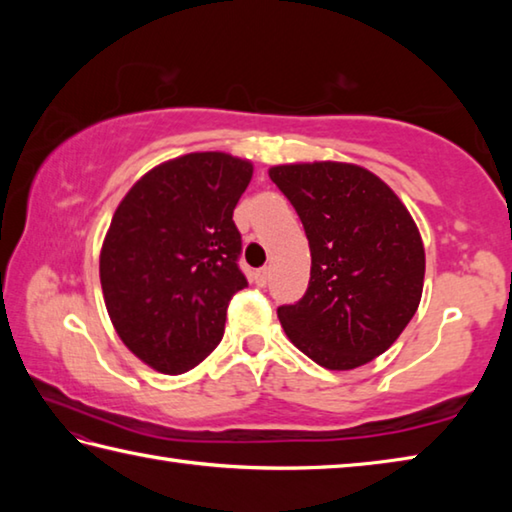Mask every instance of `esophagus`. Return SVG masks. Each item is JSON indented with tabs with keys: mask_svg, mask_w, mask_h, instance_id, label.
Segmentation results:
<instances>
[{
	"mask_svg": "<svg viewBox=\"0 0 512 512\" xmlns=\"http://www.w3.org/2000/svg\"><path fill=\"white\" fill-rule=\"evenodd\" d=\"M268 275H271V268H259V271L255 273V282H257V287H266L268 284Z\"/></svg>",
	"mask_w": 512,
	"mask_h": 512,
	"instance_id": "1",
	"label": "esophagus"
}]
</instances>
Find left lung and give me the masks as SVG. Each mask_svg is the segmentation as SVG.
Returning <instances> with one entry per match:
<instances>
[{
	"label": "left lung",
	"instance_id": "1",
	"mask_svg": "<svg viewBox=\"0 0 512 512\" xmlns=\"http://www.w3.org/2000/svg\"><path fill=\"white\" fill-rule=\"evenodd\" d=\"M268 176L296 207L311 250L307 293L277 318L318 366L359 368L391 348L418 311V225L393 189L359 164H277Z\"/></svg>",
	"mask_w": 512,
	"mask_h": 512
}]
</instances>
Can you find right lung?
Wrapping results in <instances>:
<instances>
[{
    "mask_svg": "<svg viewBox=\"0 0 512 512\" xmlns=\"http://www.w3.org/2000/svg\"><path fill=\"white\" fill-rule=\"evenodd\" d=\"M253 162L187 153L137 180L112 214L99 257L115 332L164 375L198 366L223 339L225 311L246 287L232 212Z\"/></svg>",
    "mask_w": 512,
    "mask_h": 512,
    "instance_id": "add662e5",
    "label": "right lung"
}]
</instances>
